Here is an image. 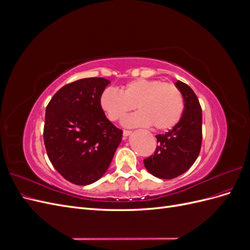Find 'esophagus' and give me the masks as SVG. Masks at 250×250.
<instances>
[{
    "mask_svg": "<svg viewBox=\"0 0 250 250\" xmlns=\"http://www.w3.org/2000/svg\"><path fill=\"white\" fill-rule=\"evenodd\" d=\"M131 133H132L131 130H124V131H123V135H124V137H128V135H130Z\"/></svg>",
    "mask_w": 250,
    "mask_h": 250,
    "instance_id": "1",
    "label": "esophagus"
}]
</instances>
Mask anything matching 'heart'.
Wrapping results in <instances>:
<instances>
[{"label": "heart", "mask_w": 250, "mask_h": 250, "mask_svg": "<svg viewBox=\"0 0 250 250\" xmlns=\"http://www.w3.org/2000/svg\"><path fill=\"white\" fill-rule=\"evenodd\" d=\"M101 107L111 121L123 120L137 106L141 110L125 119L124 125H153L157 130H168L183 117L185 99L180 89L161 80L138 78L127 82L120 90L106 88L101 95Z\"/></svg>", "instance_id": "b5f03b06"}]
</instances>
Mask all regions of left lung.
<instances>
[{"instance_id": "8db88e82", "label": "left lung", "mask_w": 250, "mask_h": 250, "mask_svg": "<svg viewBox=\"0 0 250 250\" xmlns=\"http://www.w3.org/2000/svg\"><path fill=\"white\" fill-rule=\"evenodd\" d=\"M175 85L185 99L183 117L168 132L156 135L154 154L144 160L147 171L162 179L175 178L188 171L201 148L202 110L198 98L186 83L178 80Z\"/></svg>"}]
</instances>
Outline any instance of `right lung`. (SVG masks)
Listing matches in <instances>:
<instances>
[{"instance_id":"add662e5","label":"right lung","mask_w":250,"mask_h":250,"mask_svg":"<svg viewBox=\"0 0 250 250\" xmlns=\"http://www.w3.org/2000/svg\"><path fill=\"white\" fill-rule=\"evenodd\" d=\"M110 83L84 78L60 88L46 108L43 141L53 167L70 183L86 186L107 171L123 131L105 116L101 95Z\"/></svg>"}]
</instances>
